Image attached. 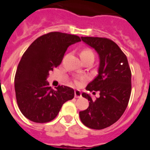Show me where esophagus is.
Segmentation results:
<instances>
[{"label": "esophagus", "instance_id": "obj_1", "mask_svg": "<svg viewBox=\"0 0 150 150\" xmlns=\"http://www.w3.org/2000/svg\"><path fill=\"white\" fill-rule=\"evenodd\" d=\"M81 91L79 90H75V98H81Z\"/></svg>", "mask_w": 150, "mask_h": 150}]
</instances>
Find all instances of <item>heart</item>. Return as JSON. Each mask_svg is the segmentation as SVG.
Instances as JSON below:
<instances>
[{"label": "heart", "mask_w": 150, "mask_h": 150, "mask_svg": "<svg viewBox=\"0 0 150 150\" xmlns=\"http://www.w3.org/2000/svg\"><path fill=\"white\" fill-rule=\"evenodd\" d=\"M80 56H81V59H85V58L90 57V56L94 57V53H93L92 51L91 50H89V49H84V50H81V52H80ZM85 79H86L85 77H81L79 79V80H76V81H75V84L79 85H80V83H81L80 81H84Z\"/></svg>", "instance_id": "heart-1"}]
</instances>
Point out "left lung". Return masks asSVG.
<instances>
[{
	"label": "left lung",
	"instance_id": "8db88e82",
	"mask_svg": "<svg viewBox=\"0 0 150 150\" xmlns=\"http://www.w3.org/2000/svg\"><path fill=\"white\" fill-rule=\"evenodd\" d=\"M83 42L94 48L100 57L98 75L86 87L89 91H99L100 97L89 100L86 110L79 112L84 125L101 129L114 124L120 118L129 103L131 94V71L127 58L111 40L102 37H81Z\"/></svg>",
	"mask_w": 150,
	"mask_h": 150
}]
</instances>
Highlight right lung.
<instances>
[{
  "label": "right lung",
  "mask_w": 150,
  "mask_h": 150,
  "mask_svg": "<svg viewBox=\"0 0 150 150\" xmlns=\"http://www.w3.org/2000/svg\"><path fill=\"white\" fill-rule=\"evenodd\" d=\"M76 35L50 32L34 40L23 55L14 78L17 105L21 113L35 123H47L56 117L62 104L74 98L67 86L54 90L46 79L61 64L71 44L80 42Z\"/></svg>",
  "instance_id": "obj_1"
}]
</instances>
